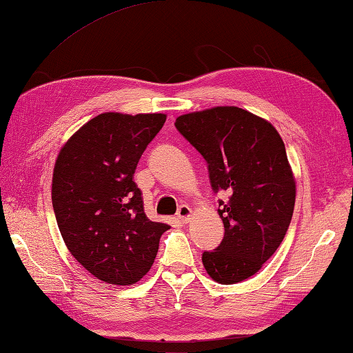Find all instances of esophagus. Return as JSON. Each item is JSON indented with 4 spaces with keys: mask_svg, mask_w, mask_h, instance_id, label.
<instances>
[{
    "mask_svg": "<svg viewBox=\"0 0 353 353\" xmlns=\"http://www.w3.org/2000/svg\"><path fill=\"white\" fill-rule=\"evenodd\" d=\"M191 214H193V211H191L188 205H181L177 210V219L183 223H187L191 219Z\"/></svg>",
    "mask_w": 353,
    "mask_h": 353,
    "instance_id": "1",
    "label": "esophagus"
}]
</instances>
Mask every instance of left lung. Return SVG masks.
Listing matches in <instances>:
<instances>
[{"label": "left lung", "instance_id": "left-lung-1", "mask_svg": "<svg viewBox=\"0 0 353 353\" xmlns=\"http://www.w3.org/2000/svg\"><path fill=\"white\" fill-rule=\"evenodd\" d=\"M174 126L207 162L219 199L223 239L202 262L216 283L236 284L259 272L283 242L294 207V181L274 128L236 106L191 112Z\"/></svg>", "mask_w": 353, "mask_h": 353}]
</instances>
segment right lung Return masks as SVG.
Masks as SVG:
<instances>
[{"label": "right lung", "instance_id": "add662e5", "mask_svg": "<svg viewBox=\"0 0 353 353\" xmlns=\"http://www.w3.org/2000/svg\"><path fill=\"white\" fill-rule=\"evenodd\" d=\"M165 114H100L63 146L55 162L52 207L74 258L108 284L131 285L150 272L168 223L152 222L132 181Z\"/></svg>", "mask_w": 353, "mask_h": 353}]
</instances>
